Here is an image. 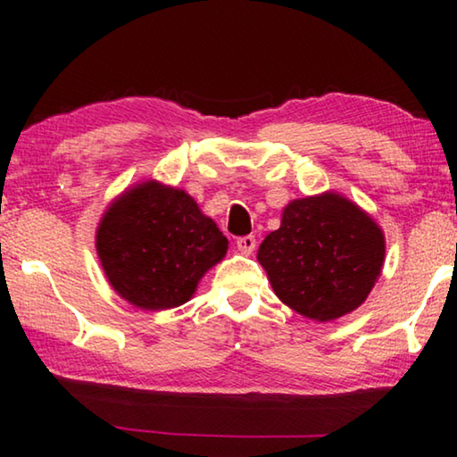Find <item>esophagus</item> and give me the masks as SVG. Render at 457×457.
<instances>
[{
    "instance_id": "34e87169",
    "label": "esophagus",
    "mask_w": 457,
    "mask_h": 457,
    "mask_svg": "<svg viewBox=\"0 0 457 457\" xmlns=\"http://www.w3.org/2000/svg\"><path fill=\"white\" fill-rule=\"evenodd\" d=\"M237 250L244 253V256H250V253L253 252V247H256V237L253 236H242L237 237Z\"/></svg>"
}]
</instances>
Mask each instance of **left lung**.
<instances>
[{"label": "left lung", "mask_w": 457, "mask_h": 457, "mask_svg": "<svg viewBox=\"0 0 457 457\" xmlns=\"http://www.w3.org/2000/svg\"><path fill=\"white\" fill-rule=\"evenodd\" d=\"M383 260L381 228L332 191L286 205L280 228L258 250L276 296L319 322L335 320L365 303Z\"/></svg>", "instance_id": "1"}]
</instances>
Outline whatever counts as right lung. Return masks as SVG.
Here are the masks:
<instances>
[{
	"instance_id": "obj_1",
	"label": "right lung",
	"mask_w": 457,
	"mask_h": 457,
	"mask_svg": "<svg viewBox=\"0 0 457 457\" xmlns=\"http://www.w3.org/2000/svg\"><path fill=\"white\" fill-rule=\"evenodd\" d=\"M228 237L183 189L145 181L117 197L96 229V253L114 292L143 311L187 303Z\"/></svg>"
}]
</instances>
